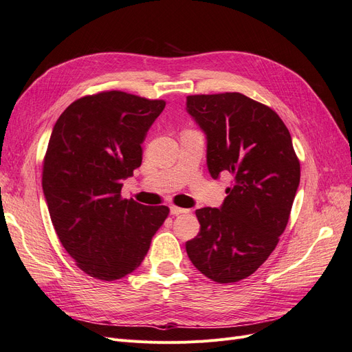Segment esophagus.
Here are the masks:
<instances>
[{"label": "esophagus", "instance_id": "obj_1", "mask_svg": "<svg viewBox=\"0 0 352 352\" xmlns=\"http://www.w3.org/2000/svg\"><path fill=\"white\" fill-rule=\"evenodd\" d=\"M189 210H185V208H180V207H175L172 206L170 207V214L172 216H179V214H185V212H188Z\"/></svg>", "mask_w": 352, "mask_h": 352}]
</instances>
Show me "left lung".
<instances>
[{"mask_svg": "<svg viewBox=\"0 0 352 352\" xmlns=\"http://www.w3.org/2000/svg\"><path fill=\"white\" fill-rule=\"evenodd\" d=\"M186 111L206 135L211 177H233L220 208L195 211L201 228L186 242L188 257L211 280L238 282L278 245L300 185V162L280 117L239 92L189 95Z\"/></svg>", "mask_w": 352, "mask_h": 352, "instance_id": "left-lung-1", "label": "left lung"}]
</instances>
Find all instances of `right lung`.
Listing matches in <instances>:
<instances>
[{"instance_id":"right-lung-1","label":"right lung","mask_w":352,"mask_h":352,"mask_svg":"<svg viewBox=\"0 0 352 352\" xmlns=\"http://www.w3.org/2000/svg\"><path fill=\"white\" fill-rule=\"evenodd\" d=\"M164 107L163 100L109 91L72 102L52 127L42 189L61 245L91 278L110 282L140 267L168 214L166 206L120 195Z\"/></svg>"}]
</instances>
